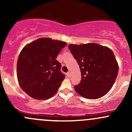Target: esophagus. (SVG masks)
<instances>
[{"instance_id": "1", "label": "esophagus", "mask_w": 132, "mask_h": 132, "mask_svg": "<svg viewBox=\"0 0 132 132\" xmlns=\"http://www.w3.org/2000/svg\"><path fill=\"white\" fill-rule=\"evenodd\" d=\"M67 76H68V77H70V76H71V74H70V72H68V73H67Z\"/></svg>"}]
</instances>
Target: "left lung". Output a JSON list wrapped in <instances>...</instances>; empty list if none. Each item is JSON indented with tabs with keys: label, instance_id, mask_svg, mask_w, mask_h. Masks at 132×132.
<instances>
[{
	"label": "left lung",
	"instance_id": "obj_1",
	"mask_svg": "<svg viewBox=\"0 0 132 132\" xmlns=\"http://www.w3.org/2000/svg\"><path fill=\"white\" fill-rule=\"evenodd\" d=\"M68 48L81 71V82L74 89L77 94L95 100L105 95L115 82L119 66L114 52L97 43L70 44Z\"/></svg>",
	"mask_w": 132,
	"mask_h": 132
}]
</instances>
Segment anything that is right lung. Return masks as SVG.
<instances>
[{
	"mask_svg": "<svg viewBox=\"0 0 132 132\" xmlns=\"http://www.w3.org/2000/svg\"><path fill=\"white\" fill-rule=\"evenodd\" d=\"M66 42L41 38L27 44L17 61L16 75L21 88L34 99L47 100L58 91L64 75L56 60Z\"/></svg>",
	"mask_w": 132,
	"mask_h": 132,
	"instance_id": "add662e5",
	"label": "right lung"
}]
</instances>
